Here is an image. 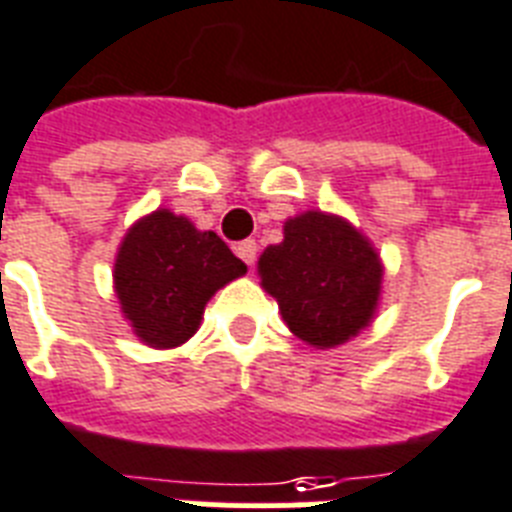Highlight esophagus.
Instances as JSON below:
<instances>
[{"mask_svg":"<svg viewBox=\"0 0 512 512\" xmlns=\"http://www.w3.org/2000/svg\"><path fill=\"white\" fill-rule=\"evenodd\" d=\"M235 253L245 261V264H248V267H253V264H256V253H259V245H256V240H243V243L235 245Z\"/></svg>","mask_w":512,"mask_h":512,"instance_id":"34e87169","label":"esophagus"}]
</instances>
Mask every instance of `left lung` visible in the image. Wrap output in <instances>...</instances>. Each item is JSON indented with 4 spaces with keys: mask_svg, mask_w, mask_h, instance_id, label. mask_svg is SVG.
Here are the masks:
<instances>
[{
    "mask_svg": "<svg viewBox=\"0 0 512 512\" xmlns=\"http://www.w3.org/2000/svg\"><path fill=\"white\" fill-rule=\"evenodd\" d=\"M259 275L290 333L317 349H333L370 325L383 264L346 219L306 211L285 222L282 243L261 253Z\"/></svg>",
    "mask_w": 512,
    "mask_h": 512,
    "instance_id": "8db88e82",
    "label": "left lung"
}]
</instances>
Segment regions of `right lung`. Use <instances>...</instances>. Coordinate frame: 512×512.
<instances>
[{"label": "right lung", "mask_w": 512, "mask_h": 512, "mask_svg": "<svg viewBox=\"0 0 512 512\" xmlns=\"http://www.w3.org/2000/svg\"><path fill=\"white\" fill-rule=\"evenodd\" d=\"M245 264L216 232H200L185 216L161 208L126 232L118 248L116 296L140 341L174 349L195 335L208 298Z\"/></svg>", "instance_id": "1"}]
</instances>
